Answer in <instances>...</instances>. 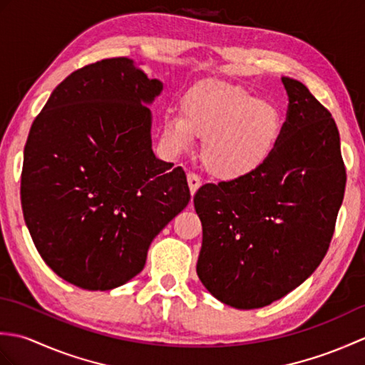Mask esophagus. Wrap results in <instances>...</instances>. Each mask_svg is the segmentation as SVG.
I'll return each mask as SVG.
<instances>
[{
    "mask_svg": "<svg viewBox=\"0 0 365 365\" xmlns=\"http://www.w3.org/2000/svg\"><path fill=\"white\" fill-rule=\"evenodd\" d=\"M188 185H190V191H191V195L195 196V195H196V191L199 190L200 185H202V180H200V177H199L197 174H195V173H190V174H188Z\"/></svg>",
    "mask_w": 365,
    "mask_h": 365,
    "instance_id": "1",
    "label": "esophagus"
}]
</instances>
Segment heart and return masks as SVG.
I'll return each mask as SVG.
<instances>
[{
    "label": "heart",
    "mask_w": 365,
    "mask_h": 365,
    "mask_svg": "<svg viewBox=\"0 0 365 365\" xmlns=\"http://www.w3.org/2000/svg\"><path fill=\"white\" fill-rule=\"evenodd\" d=\"M165 136L177 149L204 138L202 160L212 174L240 178L260 169L282 135V115L268 100L238 84L207 80L182 98V114L165 118Z\"/></svg>",
    "instance_id": "b5f03b06"
}]
</instances>
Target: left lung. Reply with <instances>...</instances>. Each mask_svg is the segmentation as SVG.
I'll use <instances>...</instances> for the list:
<instances>
[{
    "label": "left lung",
    "instance_id": "1",
    "mask_svg": "<svg viewBox=\"0 0 365 365\" xmlns=\"http://www.w3.org/2000/svg\"><path fill=\"white\" fill-rule=\"evenodd\" d=\"M289 110L274 153L255 173L205 183L197 276L216 299L257 309L297 289L328 252L346 173L331 113L304 84L282 76Z\"/></svg>",
    "mask_w": 365,
    "mask_h": 365
}]
</instances>
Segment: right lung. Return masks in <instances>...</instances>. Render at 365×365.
I'll list each match as a JSON object with an SVG mask.
<instances>
[{"label": "right lung", "mask_w": 365, "mask_h": 365, "mask_svg": "<svg viewBox=\"0 0 365 365\" xmlns=\"http://www.w3.org/2000/svg\"><path fill=\"white\" fill-rule=\"evenodd\" d=\"M158 80L128 58L84 66L51 92L31 125L21 208L43 262L84 290L141 273L152 240L188 205L185 170L152 150Z\"/></svg>", "instance_id": "add662e5"}]
</instances>
